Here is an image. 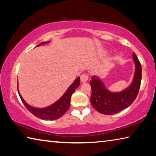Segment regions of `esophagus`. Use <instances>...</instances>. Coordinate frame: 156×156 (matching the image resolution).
<instances>
[{"label":"esophagus","instance_id":"34e87169","mask_svg":"<svg viewBox=\"0 0 156 156\" xmlns=\"http://www.w3.org/2000/svg\"><path fill=\"white\" fill-rule=\"evenodd\" d=\"M80 80L82 83H86L88 80V76L87 74H83L80 76Z\"/></svg>","mask_w":156,"mask_h":156}]
</instances>
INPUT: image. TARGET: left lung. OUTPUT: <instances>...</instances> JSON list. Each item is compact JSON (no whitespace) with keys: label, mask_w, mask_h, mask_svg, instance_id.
<instances>
[{"label":"left lung","mask_w":156,"mask_h":156,"mask_svg":"<svg viewBox=\"0 0 156 156\" xmlns=\"http://www.w3.org/2000/svg\"><path fill=\"white\" fill-rule=\"evenodd\" d=\"M135 62V73L131 84L120 92H112L105 87L104 83L97 76L90 81L91 87V103L98 112L105 115L115 114L126 109L133 103L138 96L142 79V67L138 57L133 53Z\"/></svg>","instance_id":"obj_1"}]
</instances>
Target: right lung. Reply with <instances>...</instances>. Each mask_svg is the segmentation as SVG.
Wrapping results in <instances>:
<instances>
[{
    "label": "right lung",
    "mask_w": 156,
    "mask_h": 156,
    "mask_svg": "<svg viewBox=\"0 0 156 156\" xmlns=\"http://www.w3.org/2000/svg\"><path fill=\"white\" fill-rule=\"evenodd\" d=\"M48 43L49 41L43 42V43L38 44L37 47ZM79 85H80V77H78L76 79L75 81L71 84L69 87L67 89V90L66 91L64 95H63L57 102L45 108H36L30 106V105H29L27 102L23 100L22 96H20L18 90V92L21 100H22L23 103L24 104L26 108H27L32 114H34V115L36 116L37 118H39L40 119L42 120H52L58 119L59 118L61 117V116H62L66 112H67L69 107L70 106V100L72 95L76 90V89L78 87Z\"/></svg>",
    "instance_id": "add662e5"
}]
</instances>
